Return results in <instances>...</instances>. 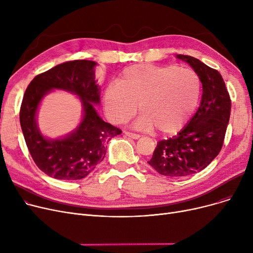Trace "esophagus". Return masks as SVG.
<instances>
[{"mask_svg": "<svg viewBox=\"0 0 253 253\" xmlns=\"http://www.w3.org/2000/svg\"><path fill=\"white\" fill-rule=\"evenodd\" d=\"M124 133H125V135H126V136H128V137H130V138H132V139H138V138L140 137V135H139V134L132 133V132H128V131H125Z\"/></svg>", "mask_w": 253, "mask_h": 253, "instance_id": "34e87169", "label": "esophagus"}]
</instances>
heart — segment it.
<instances>
[{
    "label": "heart",
    "mask_w": 253,
    "mask_h": 253,
    "mask_svg": "<svg viewBox=\"0 0 253 253\" xmlns=\"http://www.w3.org/2000/svg\"><path fill=\"white\" fill-rule=\"evenodd\" d=\"M201 93L199 76L174 65L136 64L126 68L117 82L106 85L103 105L112 122L124 123L142 112L134 122L140 130L155 127L163 134L178 132L195 112Z\"/></svg>",
    "instance_id": "1"
}]
</instances>
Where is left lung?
<instances>
[{"label": "left lung", "instance_id": "obj_1", "mask_svg": "<svg viewBox=\"0 0 253 253\" xmlns=\"http://www.w3.org/2000/svg\"><path fill=\"white\" fill-rule=\"evenodd\" d=\"M200 78V105L177 135L157 143L148 162L167 177L192 175L206 168L221 150L231 115V99L220 74L199 59L177 54Z\"/></svg>", "mask_w": 253, "mask_h": 253}]
</instances>
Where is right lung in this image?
I'll use <instances>...</instances> for the list:
<instances>
[{"instance_id": "add662e5", "label": "right lung", "mask_w": 253, "mask_h": 253, "mask_svg": "<svg viewBox=\"0 0 253 253\" xmlns=\"http://www.w3.org/2000/svg\"><path fill=\"white\" fill-rule=\"evenodd\" d=\"M96 65L95 61L84 59L58 64L36 76L25 90L19 115L21 130L33 160L50 177L62 180L86 177L103 160L106 143L122 133L104 122L95 109L100 103ZM54 89L76 95L83 105V118L70 134L50 139L39 130L36 117L43 97Z\"/></svg>"}]
</instances>
